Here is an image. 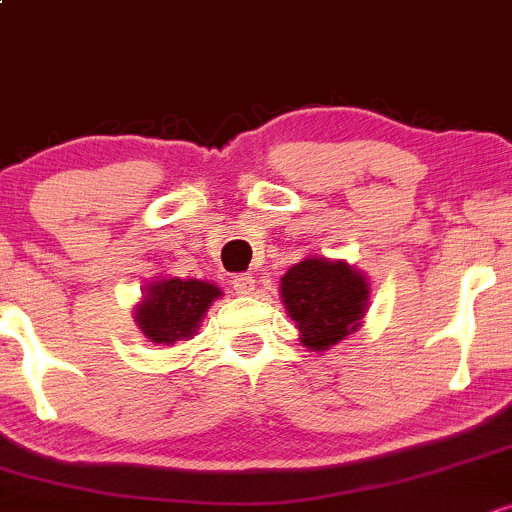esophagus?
Returning <instances> with one entry per match:
<instances>
[{"instance_id":"obj_1","label":"esophagus","mask_w":512,"mask_h":512,"mask_svg":"<svg viewBox=\"0 0 512 512\" xmlns=\"http://www.w3.org/2000/svg\"><path fill=\"white\" fill-rule=\"evenodd\" d=\"M232 287L239 292V295H251L256 285H254V278H251L249 273H239V275H234Z\"/></svg>"}]
</instances>
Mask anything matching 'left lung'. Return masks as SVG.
Wrapping results in <instances>:
<instances>
[{
  "label": "left lung",
  "mask_w": 512,
  "mask_h": 512,
  "mask_svg": "<svg viewBox=\"0 0 512 512\" xmlns=\"http://www.w3.org/2000/svg\"><path fill=\"white\" fill-rule=\"evenodd\" d=\"M287 317L300 329L302 346L326 350L353 333L365 317L370 285L346 261L304 258L280 280Z\"/></svg>",
  "instance_id": "8db88e82"
}]
</instances>
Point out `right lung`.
I'll return each mask as SVG.
<instances>
[{"mask_svg": "<svg viewBox=\"0 0 512 512\" xmlns=\"http://www.w3.org/2000/svg\"><path fill=\"white\" fill-rule=\"evenodd\" d=\"M220 295V287L205 280H157L135 307V321L152 343L174 346L176 341L195 336L200 319Z\"/></svg>", "mask_w": 512, "mask_h": 512, "instance_id": "add662e5", "label": "right lung"}]
</instances>
